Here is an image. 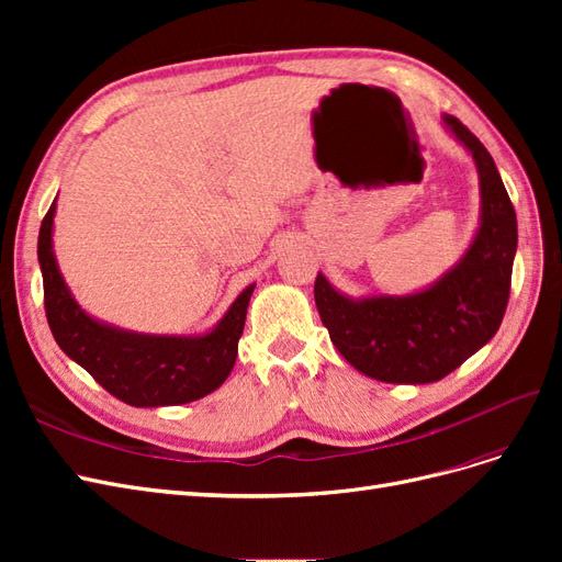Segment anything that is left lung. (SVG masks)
I'll list each match as a JSON object with an SVG mask.
<instances>
[{
  "mask_svg": "<svg viewBox=\"0 0 562 562\" xmlns=\"http://www.w3.org/2000/svg\"><path fill=\"white\" fill-rule=\"evenodd\" d=\"M443 124L475 161L481 225L464 258L427 291L351 300L318 274L314 297L333 345L363 375L391 384L443 380L487 345L504 318L518 246L514 203L483 143L452 114Z\"/></svg>",
  "mask_w": 562,
  "mask_h": 562,
  "instance_id": "left-lung-1",
  "label": "left lung"
}]
</instances>
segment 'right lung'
I'll return each mask as SVG.
<instances>
[{"mask_svg":"<svg viewBox=\"0 0 562 562\" xmlns=\"http://www.w3.org/2000/svg\"><path fill=\"white\" fill-rule=\"evenodd\" d=\"M56 201L42 220L37 255L44 310L58 347L119 401L135 407L182 405L209 396L236 361L252 285L234 300L217 326L196 337L143 335L100 323L83 312L65 285L54 255Z\"/></svg>","mask_w":562,"mask_h":562,"instance_id":"right-lung-1","label":"right lung"}]
</instances>
